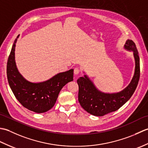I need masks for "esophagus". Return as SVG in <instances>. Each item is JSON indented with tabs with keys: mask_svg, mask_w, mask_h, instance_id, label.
Instances as JSON below:
<instances>
[{
	"mask_svg": "<svg viewBox=\"0 0 148 148\" xmlns=\"http://www.w3.org/2000/svg\"><path fill=\"white\" fill-rule=\"evenodd\" d=\"M79 72H80V69L78 68V67H76V68L74 69V74L77 75L78 74H79Z\"/></svg>",
	"mask_w": 148,
	"mask_h": 148,
	"instance_id": "34e87169",
	"label": "esophagus"
}]
</instances>
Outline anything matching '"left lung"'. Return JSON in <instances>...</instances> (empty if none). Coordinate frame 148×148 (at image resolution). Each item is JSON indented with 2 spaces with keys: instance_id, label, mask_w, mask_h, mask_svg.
I'll return each mask as SVG.
<instances>
[{
  "instance_id": "left-lung-1",
  "label": "left lung",
  "mask_w": 148,
  "mask_h": 148,
  "mask_svg": "<svg viewBox=\"0 0 148 148\" xmlns=\"http://www.w3.org/2000/svg\"><path fill=\"white\" fill-rule=\"evenodd\" d=\"M124 47L126 49L133 51L136 68L134 76L129 85L121 92L115 93H106L100 92L86 75L77 80L79 86L78 100L81 107L90 114L102 116L109 112L117 111L130 99L136 90L140 77L139 53L133 40H127Z\"/></svg>"
}]
</instances>
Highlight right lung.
Segmentation results:
<instances>
[{
  "label": "right lung",
  "instance_id": "right-lung-1",
  "mask_svg": "<svg viewBox=\"0 0 148 148\" xmlns=\"http://www.w3.org/2000/svg\"><path fill=\"white\" fill-rule=\"evenodd\" d=\"M19 35L12 45L7 63L8 83L16 98L24 108L37 113L51 109L60 90L67 83L73 81L74 70L57 74L51 79L38 83L26 80L18 72L15 63L14 51Z\"/></svg>",
  "mask_w": 148,
  "mask_h": 148
}]
</instances>
